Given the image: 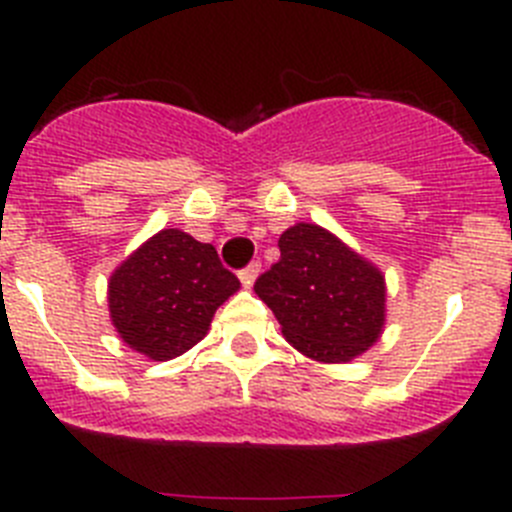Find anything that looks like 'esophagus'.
Wrapping results in <instances>:
<instances>
[{"mask_svg":"<svg viewBox=\"0 0 512 512\" xmlns=\"http://www.w3.org/2000/svg\"><path fill=\"white\" fill-rule=\"evenodd\" d=\"M259 274H261V264L259 261H253V264H248L246 269L241 271V274H238V277H241V284L246 289H251L253 287V282H256V279H259Z\"/></svg>","mask_w":512,"mask_h":512,"instance_id":"1","label":"esophagus"}]
</instances>
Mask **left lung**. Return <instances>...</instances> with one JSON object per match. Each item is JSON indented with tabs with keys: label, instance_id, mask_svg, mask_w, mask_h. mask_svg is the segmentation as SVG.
<instances>
[{
	"label": "left lung",
	"instance_id": "1",
	"mask_svg": "<svg viewBox=\"0 0 512 512\" xmlns=\"http://www.w3.org/2000/svg\"><path fill=\"white\" fill-rule=\"evenodd\" d=\"M279 261L253 284L282 336L320 364H346L379 341L387 318L384 274L315 223L279 238Z\"/></svg>",
	"mask_w": 512,
	"mask_h": 512
}]
</instances>
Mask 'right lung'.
<instances>
[{
    "label": "right lung",
    "mask_w": 512,
    "mask_h": 512,
    "mask_svg": "<svg viewBox=\"0 0 512 512\" xmlns=\"http://www.w3.org/2000/svg\"><path fill=\"white\" fill-rule=\"evenodd\" d=\"M238 289L241 282L220 264L215 246L166 228L112 271L110 320L133 351L169 361L207 336L215 310Z\"/></svg>",
    "instance_id": "1"
}]
</instances>
